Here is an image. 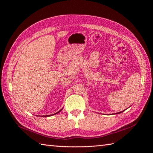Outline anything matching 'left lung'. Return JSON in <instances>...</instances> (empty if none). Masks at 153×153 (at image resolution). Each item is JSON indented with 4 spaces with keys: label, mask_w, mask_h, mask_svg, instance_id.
Instances as JSON below:
<instances>
[{
    "label": "left lung",
    "mask_w": 153,
    "mask_h": 153,
    "mask_svg": "<svg viewBox=\"0 0 153 153\" xmlns=\"http://www.w3.org/2000/svg\"><path fill=\"white\" fill-rule=\"evenodd\" d=\"M124 111V110H123V111H122V112H118V113H116V114H120V113H122V112H123Z\"/></svg>",
    "instance_id": "obj_1"
}]
</instances>
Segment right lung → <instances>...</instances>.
Returning <instances> with one entry per match:
<instances>
[{
  "instance_id": "add662e5",
  "label": "right lung",
  "mask_w": 153,
  "mask_h": 153,
  "mask_svg": "<svg viewBox=\"0 0 153 153\" xmlns=\"http://www.w3.org/2000/svg\"><path fill=\"white\" fill-rule=\"evenodd\" d=\"M62 109H63V108H62V109H61V110H60V111H58V112H57L56 113H55V114H51V115H47V116H52V115H55V114H58V112H60L61 111V110H62ZM46 116H45V117H46Z\"/></svg>"
}]
</instances>
